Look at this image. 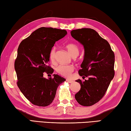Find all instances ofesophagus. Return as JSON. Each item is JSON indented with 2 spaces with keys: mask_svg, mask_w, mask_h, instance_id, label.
Instances as JSON below:
<instances>
[{
  "mask_svg": "<svg viewBox=\"0 0 131 131\" xmlns=\"http://www.w3.org/2000/svg\"><path fill=\"white\" fill-rule=\"evenodd\" d=\"M66 81H67V82H68V83H72V82H73V80H71V79H66Z\"/></svg>",
  "mask_w": 131,
  "mask_h": 131,
  "instance_id": "34e87169",
  "label": "esophagus"
}]
</instances>
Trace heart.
I'll return each mask as SVG.
<instances>
[{
    "label": "heart",
    "mask_w": 131,
    "mask_h": 131,
    "mask_svg": "<svg viewBox=\"0 0 131 131\" xmlns=\"http://www.w3.org/2000/svg\"><path fill=\"white\" fill-rule=\"evenodd\" d=\"M66 48L68 50L71 55L73 56H77L79 53L80 49L77 44L75 43H68L66 45ZM56 48L55 47L52 48L50 53V58L51 61H55L56 59ZM56 71L60 75L64 76H69L70 73L73 71V67L69 65H60L56 67Z\"/></svg>",
    "instance_id": "heart-1"
}]
</instances>
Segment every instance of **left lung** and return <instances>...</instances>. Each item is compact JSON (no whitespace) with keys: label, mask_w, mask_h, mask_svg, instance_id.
I'll use <instances>...</instances> for the list:
<instances>
[{"label":"left lung","mask_w":131,"mask_h":131,"mask_svg":"<svg viewBox=\"0 0 131 131\" xmlns=\"http://www.w3.org/2000/svg\"><path fill=\"white\" fill-rule=\"evenodd\" d=\"M71 34L84 50L79 74L83 78H88L84 81L76 80L81 88L75 97L80 105L91 106L103 97L114 77L115 55L109 43L94 29H74Z\"/></svg>","instance_id":"8db88e82"}]
</instances>
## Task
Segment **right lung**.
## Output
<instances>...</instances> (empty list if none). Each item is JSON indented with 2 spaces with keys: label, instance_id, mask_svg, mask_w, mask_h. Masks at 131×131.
Segmentation results:
<instances>
[{
  "label": "right lung",
  "instance_id": "add662e5",
  "mask_svg": "<svg viewBox=\"0 0 131 131\" xmlns=\"http://www.w3.org/2000/svg\"><path fill=\"white\" fill-rule=\"evenodd\" d=\"M67 32L52 27H40L19 44L15 61L17 84L24 96L33 104L46 107L53 102L56 90L66 79L53 74L46 79L43 73H52L48 66L50 53L56 41Z\"/></svg>",
  "mask_w": 131,
  "mask_h": 131
}]
</instances>
